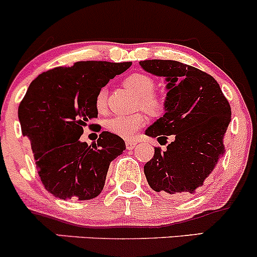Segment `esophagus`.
<instances>
[{"instance_id": "esophagus-1", "label": "esophagus", "mask_w": 257, "mask_h": 257, "mask_svg": "<svg viewBox=\"0 0 257 257\" xmlns=\"http://www.w3.org/2000/svg\"><path fill=\"white\" fill-rule=\"evenodd\" d=\"M136 142L135 141H126V148H127V150H134L135 147H136Z\"/></svg>"}]
</instances>
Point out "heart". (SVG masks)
<instances>
[{
	"label": "heart",
	"mask_w": 257,
	"mask_h": 257,
	"mask_svg": "<svg viewBox=\"0 0 257 257\" xmlns=\"http://www.w3.org/2000/svg\"><path fill=\"white\" fill-rule=\"evenodd\" d=\"M123 84L130 91L139 96V105L150 115H160L163 111V100L155 94V80L147 74L134 73L126 76ZM95 107L97 112L104 113L106 111V90L100 89L95 97ZM146 122L142 112L132 113L126 116H113L106 121V128L111 134L122 139H131Z\"/></svg>",
	"instance_id": "1"
}]
</instances>
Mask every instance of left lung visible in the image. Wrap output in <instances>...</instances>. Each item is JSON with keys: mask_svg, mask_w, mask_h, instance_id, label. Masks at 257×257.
<instances>
[{"mask_svg": "<svg viewBox=\"0 0 257 257\" xmlns=\"http://www.w3.org/2000/svg\"><path fill=\"white\" fill-rule=\"evenodd\" d=\"M145 70L165 76L167 84L163 117L146 135L173 141L162 151L155 147L145 165L150 187L167 197L194 194L214 172L225 152L224 136L231 120V107L211 75L176 60L140 62Z\"/></svg>", "mask_w": 257, "mask_h": 257, "instance_id": "1", "label": "left lung"}]
</instances>
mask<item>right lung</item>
I'll list each match as a JSON object with an SVG mask.
<instances>
[{
  "label": "right lung",
  "instance_id": "1",
  "mask_svg": "<svg viewBox=\"0 0 257 257\" xmlns=\"http://www.w3.org/2000/svg\"><path fill=\"white\" fill-rule=\"evenodd\" d=\"M130 67V62H76L44 71L31 83L18 117L42 184L54 197L89 200L101 193L111 161L123 152L125 142L107 131L90 146L79 139L97 117V91Z\"/></svg>",
  "mask_w": 257,
  "mask_h": 257
}]
</instances>
